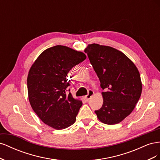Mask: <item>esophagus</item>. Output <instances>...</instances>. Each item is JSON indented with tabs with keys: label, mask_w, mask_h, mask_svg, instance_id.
Segmentation results:
<instances>
[{
	"label": "esophagus",
	"mask_w": 160,
	"mask_h": 160,
	"mask_svg": "<svg viewBox=\"0 0 160 160\" xmlns=\"http://www.w3.org/2000/svg\"><path fill=\"white\" fill-rule=\"evenodd\" d=\"M94 95V91H92V90H89V93L86 96L84 97V98L86 101H89L92 96H93Z\"/></svg>",
	"instance_id": "1"
}]
</instances>
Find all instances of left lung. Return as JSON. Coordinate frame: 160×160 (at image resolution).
I'll use <instances>...</instances> for the list:
<instances>
[{
	"instance_id": "left-lung-1",
	"label": "left lung",
	"mask_w": 160,
	"mask_h": 160,
	"mask_svg": "<svg viewBox=\"0 0 160 160\" xmlns=\"http://www.w3.org/2000/svg\"><path fill=\"white\" fill-rule=\"evenodd\" d=\"M85 52L105 90L102 107L95 112L103 123H119L132 112L141 96L139 71L124 53L113 47L93 43Z\"/></svg>"
}]
</instances>
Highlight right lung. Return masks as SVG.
I'll return each mask as SVG.
<instances>
[{"mask_svg":"<svg viewBox=\"0 0 160 160\" xmlns=\"http://www.w3.org/2000/svg\"><path fill=\"white\" fill-rule=\"evenodd\" d=\"M85 59L83 52L56 45L43 51L28 71L27 89L31 108L52 128L63 129L75 122L83 103L67 93L70 81L67 77L72 67Z\"/></svg>","mask_w":160,"mask_h":160,"instance_id":"1","label":"right lung"}]
</instances>
